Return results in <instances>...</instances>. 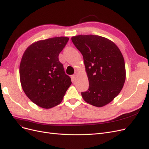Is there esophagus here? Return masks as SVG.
I'll return each mask as SVG.
<instances>
[{"mask_svg": "<svg viewBox=\"0 0 149 149\" xmlns=\"http://www.w3.org/2000/svg\"><path fill=\"white\" fill-rule=\"evenodd\" d=\"M76 76H77V73H75L74 74H73V76H72V78H73V79H75Z\"/></svg>", "mask_w": 149, "mask_h": 149, "instance_id": "esophagus-1", "label": "esophagus"}]
</instances>
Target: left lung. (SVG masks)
Listing matches in <instances>:
<instances>
[{"mask_svg":"<svg viewBox=\"0 0 149 149\" xmlns=\"http://www.w3.org/2000/svg\"><path fill=\"white\" fill-rule=\"evenodd\" d=\"M83 56L89 88L81 93L83 100L102 107L118 95L125 80L124 57L118 46L105 37L79 35L71 38Z\"/></svg>","mask_w":149,"mask_h":149,"instance_id":"obj_1","label":"left lung"}]
</instances>
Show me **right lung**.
<instances>
[{
	"mask_svg": "<svg viewBox=\"0 0 149 149\" xmlns=\"http://www.w3.org/2000/svg\"><path fill=\"white\" fill-rule=\"evenodd\" d=\"M69 38L39 40L26 49L20 65L22 88L37 106L49 109L59 104L71 84L58 59Z\"/></svg>",
	"mask_w": 149,
	"mask_h": 149,
	"instance_id": "right-lung-1",
	"label": "right lung"
}]
</instances>
